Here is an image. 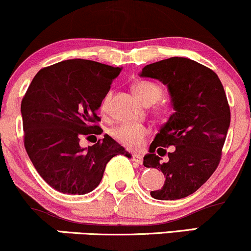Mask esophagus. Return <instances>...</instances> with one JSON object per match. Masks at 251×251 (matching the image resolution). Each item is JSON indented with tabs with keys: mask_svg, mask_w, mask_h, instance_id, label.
<instances>
[{
	"mask_svg": "<svg viewBox=\"0 0 251 251\" xmlns=\"http://www.w3.org/2000/svg\"><path fill=\"white\" fill-rule=\"evenodd\" d=\"M132 160L137 164H142L143 163V155L139 153H132Z\"/></svg>",
	"mask_w": 251,
	"mask_h": 251,
	"instance_id": "esophagus-1",
	"label": "esophagus"
}]
</instances>
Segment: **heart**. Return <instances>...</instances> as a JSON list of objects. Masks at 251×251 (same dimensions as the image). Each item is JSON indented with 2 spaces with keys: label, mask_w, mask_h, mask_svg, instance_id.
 I'll list each match as a JSON object with an SVG mask.
<instances>
[{
  "label": "heart",
  "mask_w": 251,
  "mask_h": 251,
  "mask_svg": "<svg viewBox=\"0 0 251 251\" xmlns=\"http://www.w3.org/2000/svg\"><path fill=\"white\" fill-rule=\"evenodd\" d=\"M133 91L135 96L139 98L140 101L146 103V105L157 102L163 97V88L158 83L148 81V80L135 82ZM112 96H113L112 91H108L102 97L99 107L102 114H107L109 112ZM109 133H111L114 140H117L118 143H120L125 148L138 149L145 142L146 135L149 134V128L142 125V124L124 123L112 128Z\"/></svg>",
  "instance_id": "b5f03b06"
}]
</instances>
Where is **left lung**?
<instances>
[{"mask_svg": "<svg viewBox=\"0 0 251 251\" xmlns=\"http://www.w3.org/2000/svg\"><path fill=\"white\" fill-rule=\"evenodd\" d=\"M140 76L168 85L175 113L160 127L144 157V166L164 174L155 200L175 201L194 194L217 169L230 125V107L220 77L210 68L186 57H170L143 68ZM172 146L169 160L160 162ZM157 151L161 156L155 154Z\"/></svg>", "mask_w": 251, "mask_h": 251, "instance_id": "obj_1", "label": "left lung"}]
</instances>
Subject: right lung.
Listing matches in <instances>:
<instances>
[{
	"instance_id": "add662e5",
	"label": "right lung",
	"mask_w": 251,
	"mask_h": 251,
	"mask_svg": "<svg viewBox=\"0 0 251 251\" xmlns=\"http://www.w3.org/2000/svg\"><path fill=\"white\" fill-rule=\"evenodd\" d=\"M122 68L73 59L37 72L21 102L24 143L39 175L62 194L85 195L101 181L114 155L129 154L108 134L88 149L80 139L101 134L97 109Z\"/></svg>"
}]
</instances>
